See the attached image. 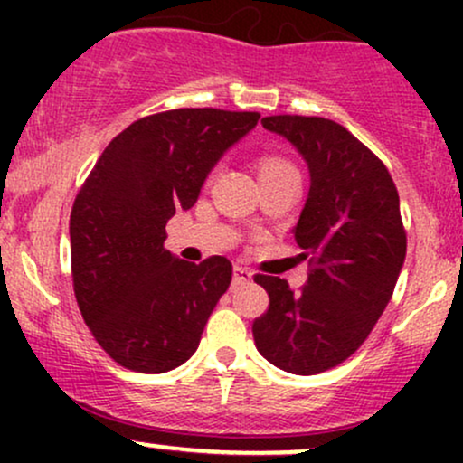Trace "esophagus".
<instances>
[{"mask_svg": "<svg viewBox=\"0 0 463 463\" xmlns=\"http://www.w3.org/2000/svg\"><path fill=\"white\" fill-rule=\"evenodd\" d=\"M252 280V272L248 268H241V265H235L232 269V285H246Z\"/></svg>", "mask_w": 463, "mask_h": 463, "instance_id": "esophagus-1", "label": "esophagus"}]
</instances>
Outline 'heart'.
Wrapping results in <instances>:
<instances>
[{
  "mask_svg": "<svg viewBox=\"0 0 463 463\" xmlns=\"http://www.w3.org/2000/svg\"><path fill=\"white\" fill-rule=\"evenodd\" d=\"M291 165L283 161V158H276V156H263L261 163H259V178L268 176V174H276V172H283V169H289Z\"/></svg>",
  "mask_w": 463,
  "mask_h": 463,
  "instance_id": "1",
  "label": "heart"
}]
</instances>
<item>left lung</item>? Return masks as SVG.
<instances>
[{"label": "left lung", "instance_id": "left-lung-1", "mask_svg": "<svg viewBox=\"0 0 463 463\" xmlns=\"http://www.w3.org/2000/svg\"><path fill=\"white\" fill-rule=\"evenodd\" d=\"M261 124L289 141L309 169L294 237L313 269L300 294L279 276L254 279L269 309L252 335L269 364L309 376L346 361L383 316L407 252L401 200L385 165L344 126L298 115Z\"/></svg>", "mask_w": 463, "mask_h": 463}]
</instances>
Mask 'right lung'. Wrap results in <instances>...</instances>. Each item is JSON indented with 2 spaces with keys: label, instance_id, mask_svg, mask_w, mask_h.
<instances>
[{
  "label": "right lung",
  "instance_id": "right-lung-1",
  "mask_svg": "<svg viewBox=\"0 0 463 463\" xmlns=\"http://www.w3.org/2000/svg\"><path fill=\"white\" fill-rule=\"evenodd\" d=\"M259 113L178 109L117 135L80 189L69 220L73 291L110 359L161 374L200 346L232 265H200L163 248L165 226L189 211L211 169L257 126Z\"/></svg>",
  "mask_w": 463,
  "mask_h": 463
}]
</instances>
